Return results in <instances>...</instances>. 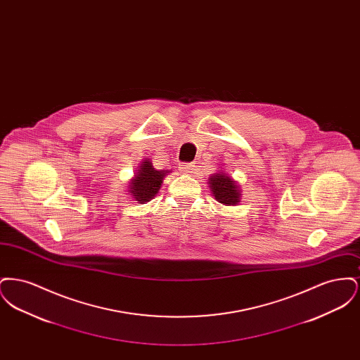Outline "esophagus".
Segmentation results:
<instances>
[{
  "label": "esophagus",
  "instance_id": "34e87169",
  "mask_svg": "<svg viewBox=\"0 0 360 360\" xmlns=\"http://www.w3.org/2000/svg\"><path fill=\"white\" fill-rule=\"evenodd\" d=\"M182 167V172H193V170H194V167H195V165L194 163H184V165H181Z\"/></svg>",
  "mask_w": 360,
  "mask_h": 360
}]
</instances>
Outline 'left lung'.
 <instances>
[{
    "mask_svg": "<svg viewBox=\"0 0 360 360\" xmlns=\"http://www.w3.org/2000/svg\"><path fill=\"white\" fill-rule=\"evenodd\" d=\"M209 186L214 198L225 205H233L240 201L239 188L231 179V176L225 174H214L209 178Z\"/></svg>",
    "mask_w": 360,
    "mask_h": 360,
    "instance_id": "left-lung-1",
    "label": "left lung"
}]
</instances>
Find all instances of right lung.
<instances>
[{
	"mask_svg": "<svg viewBox=\"0 0 360 360\" xmlns=\"http://www.w3.org/2000/svg\"><path fill=\"white\" fill-rule=\"evenodd\" d=\"M166 172H158L147 159L137 170L136 176L131 182V193L139 202H147L154 198L163 182Z\"/></svg>",
	"mask_w": 360,
	"mask_h": 360,
	"instance_id": "obj_1",
	"label": "right lung"
}]
</instances>
